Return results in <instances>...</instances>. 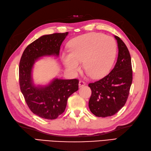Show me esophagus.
<instances>
[{
	"label": "esophagus",
	"mask_w": 151,
	"mask_h": 151,
	"mask_svg": "<svg viewBox=\"0 0 151 151\" xmlns=\"http://www.w3.org/2000/svg\"><path fill=\"white\" fill-rule=\"evenodd\" d=\"M85 82L84 81H83V80H80L79 82V87H83L84 85H85Z\"/></svg>",
	"instance_id": "obj_1"
}]
</instances>
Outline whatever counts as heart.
<instances>
[{
	"mask_svg": "<svg viewBox=\"0 0 151 151\" xmlns=\"http://www.w3.org/2000/svg\"><path fill=\"white\" fill-rule=\"evenodd\" d=\"M69 49L70 51L61 55L68 71L76 74L81 68L83 61L88 74L97 79L109 71L114 63L117 45L112 37L90 32L73 38L69 43Z\"/></svg>",
	"mask_w": 151,
	"mask_h": 151,
	"instance_id": "1",
	"label": "heart"
}]
</instances>
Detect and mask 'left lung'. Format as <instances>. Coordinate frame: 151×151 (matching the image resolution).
<instances>
[{"label": "left lung", "mask_w": 151, "mask_h": 151, "mask_svg": "<svg viewBox=\"0 0 151 151\" xmlns=\"http://www.w3.org/2000/svg\"><path fill=\"white\" fill-rule=\"evenodd\" d=\"M116 63L109 74L88 87L92 94L88 107L92 113L99 117L110 116L117 113L127 102L132 83L131 57L127 45L119 37Z\"/></svg>", "instance_id": "obj_1"}]
</instances>
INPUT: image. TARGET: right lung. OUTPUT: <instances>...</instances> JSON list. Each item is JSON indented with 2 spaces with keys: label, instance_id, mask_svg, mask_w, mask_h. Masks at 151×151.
<instances>
[{
  "label": "right lung",
  "instance_id": "1",
  "mask_svg": "<svg viewBox=\"0 0 151 151\" xmlns=\"http://www.w3.org/2000/svg\"><path fill=\"white\" fill-rule=\"evenodd\" d=\"M68 32L44 35L25 48L19 67L21 93L30 111L43 119L53 120L64 113L68 98L78 90L79 80L55 79L44 87H35L32 68L37 58L45 55H59L60 47Z\"/></svg>",
  "mask_w": 151,
  "mask_h": 151
}]
</instances>
